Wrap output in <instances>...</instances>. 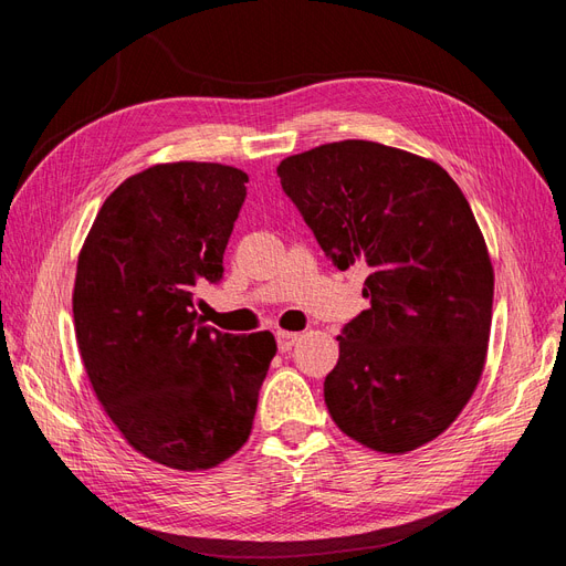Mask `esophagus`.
<instances>
[{
  "mask_svg": "<svg viewBox=\"0 0 566 566\" xmlns=\"http://www.w3.org/2000/svg\"><path fill=\"white\" fill-rule=\"evenodd\" d=\"M276 339H279V349H281V352H290V349H293V347L297 345L300 335H297V333H287V331H279V333H276Z\"/></svg>",
  "mask_w": 566,
  "mask_h": 566,
  "instance_id": "esophagus-1",
  "label": "esophagus"
}]
</instances>
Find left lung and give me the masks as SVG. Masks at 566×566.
I'll return each instance as SVG.
<instances>
[{
    "instance_id": "left-lung-1",
    "label": "left lung",
    "mask_w": 566,
    "mask_h": 566,
    "mask_svg": "<svg viewBox=\"0 0 566 566\" xmlns=\"http://www.w3.org/2000/svg\"><path fill=\"white\" fill-rule=\"evenodd\" d=\"M279 177L337 269H368L370 306L323 385L335 424L378 453L424 447L486 364L493 266L468 198L434 160L364 139L290 156Z\"/></svg>"
}]
</instances>
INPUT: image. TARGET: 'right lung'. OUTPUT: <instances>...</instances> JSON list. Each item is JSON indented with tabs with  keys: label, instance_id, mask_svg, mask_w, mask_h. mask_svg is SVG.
<instances>
[{
	"label": "right lung",
	"instance_id": "right-lung-1",
	"mask_svg": "<svg viewBox=\"0 0 566 566\" xmlns=\"http://www.w3.org/2000/svg\"><path fill=\"white\" fill-rule=\"evenodd\" d=\"M248 175L160 163L101 205L77 256L75 337L106 416L158 465L196 472L243 449L276 339L219 333L193 310L217 283Z\"/></svg>",
	"mask_w": 566,
	"mask_h": 566
}]
</instances>
